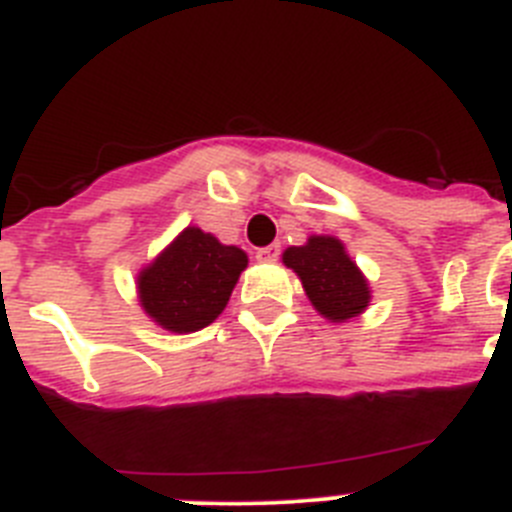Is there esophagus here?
<instances>
[{"label":"esophagus","instance_id":"esophagus-1","mask_svg":"<svg viewBox=\"0 0 512 512\" xmlns=\"http://www.w3.org/2000/svg\"><path fill=\"white\" fill-rule=\"evenodd\" d=\"M279 253H282V248L274 243V246H266V248H259L256 251V261H261V264H274V261H279Z\"/></svg>","mask_w":512,"mask_h":512}]
</instances>
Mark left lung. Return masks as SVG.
<instances>
[{
    "label": "left lung",
    "mask_w": 512,
    "mask_h": 512,
    "mask_svg": "<svg viewBox=\"0 0 512 512\" xmlns=\"http://www.w3.org/2000/svg\"><path fill=\"white\" fill-rule=\"evenodd\" d=\"M282 261L302 279L312 307L330 323L356 318L372 300L364 274L333 235H310L305 246L287 248Z\"/></svg>",
    "instance_id": "1"
}]
</instances>
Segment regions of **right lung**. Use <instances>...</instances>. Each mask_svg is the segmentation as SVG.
<instances>
[{"label":"right lung","mask_w":512,"mask_h":512,"mask_svg":"<svg viewBox=\"0 0 512 512\" xmlns=\"http://www.w3.org/2000/svg\"><path fill=\"white\" fill-rule=\"evenodd\" d=\"M248 256L200 228H184L138 274L148 318L171 333H194L225 310Z\"/></svg>","instance_id":"obj_1"}]
</instances>
